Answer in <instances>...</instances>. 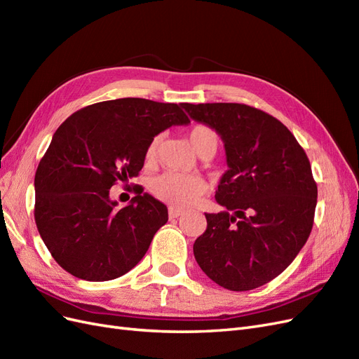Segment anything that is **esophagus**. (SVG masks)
<instances>
[{
    "mask_svg": "<svg viewBox=\"0 0 359 359\" xmlns=\"http://www.w3.org/2000/svg\"><path fill=\"white\" fill-rule=\"evenodd\" d=\"M180 215H182V211L178 210V208H169V219H178Z\"/></svg>",
    "mask_w": 359,
    "mask_h": 359,
    "instance_id": "1",
    "label": "esophagus"
}]
</instances>
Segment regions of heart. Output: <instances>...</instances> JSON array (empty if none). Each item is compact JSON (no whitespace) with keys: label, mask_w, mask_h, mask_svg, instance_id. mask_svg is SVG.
Returning a JSON list of instances; mask_svg holds the SVG:
<instances>
[{"label":"heart","mask_w":359,"mask_h":359,"mask_svg":"<svg viewBox=\"0 0 359 359\" xmlns=\"http://www.w3.org/2000/svg\"><path fill=\"white\" fill-rule=\"evenodd\" d=\"M189 140L193 149L201 156L203 151L211 149L215 153L217 148V135L212 128L206 126H194L190 133ZM160 144V137L156 136L151 139L147 147L145 157L148 161L154 160L157 156V149ZM151 191L154 196L170 205L172 208L184 210L196 203L202 194L206 191V184L202 178L196 175H184V173L165 172L151 181Z\"/></svg>","instance_id":"heart-1"}]
</instances>
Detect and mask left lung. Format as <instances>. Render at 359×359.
I'll list each match as a JSON object with an SVG mask.
<instances>
[{
  "mask_svg": "<svg viewBox=\"0 0 359 359\" xmlns=\"http://www.w3.org/2000/svg\"><path fill=\"white\" fill-rule=\"evenodd\" d=\"M224 144L227 170L193 244L203 273L229 290H252L276 278L306 244L318 187L310 161L285 124L240 103H182Z\"/></svg>",
  "mask_w": 359,
  "mask_h": 359,
  "instance_id": "left-lung-1",
  "label": "left lung"
}]
</instances>
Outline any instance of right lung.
I'll return each mask as SVG.
<instances>
[{
  "label": "right lung",
  "instance_id": "obj_1",
  "mask_svg": "<svg viewBox=\"0 0 359 359\" xmlns=\"http://www.w3.org/2000/svg\"><path fill=\"white\" fill-rule=\"evenodd\" d=\"M182 103L147 99L100 102L74 112L52 136L34 178L36 224L52 257L72 276L106 281L139 264L168 208L136 191L116 208L109 190L136 177L151 139L189 126Z\"/></svg>",
  "mask_w": 359,
  "mask_h": 359
}]
</instances>
